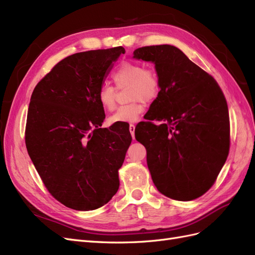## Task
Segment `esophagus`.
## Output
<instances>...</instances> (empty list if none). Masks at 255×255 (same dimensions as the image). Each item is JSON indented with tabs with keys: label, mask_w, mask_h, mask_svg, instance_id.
<instances>
[{
	"label": "esophagus",
	"mask_w": 255,
	"mask_h": 255,
	"mask_svg": "<svg viewBox=\"0 0 255 255\" xmlns=\"http://www.w3.org/2000/svg\"><path fill=\"white\" fill-rule=\"evenodd\" d=\"M128 129H129L130 135H132V137H133V139H135V126L134 125H129Z\"/></svg>",
	"instance_id": "esophagus-1"
}]
</instances>
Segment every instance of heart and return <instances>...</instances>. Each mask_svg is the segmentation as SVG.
Wrapping results in <instances>:
<instances>
[{
  "instance_id": "b5f03b06",
  "label": "heart",
  "mask_w": 255,
  "mask_h": 255,
  "mask_svg": "<svg viewBox=\"0 0 255 255\" xmlns=\"http://www.w3.org/2000/svg\"><path fill=\"white\" fill-rule=\"evenodd\" d=\"M113 79L117 86L128 85V98L132 102L118 107L111 117V125L116 123L135 122L144 111V103L156 99L159 95L160 82L158 75L153 70L145 69L139 63L126 61L113 73ZM98 100L103 109L112 111L115 107V88L111 85L103 84L99 88Z\"/></svg>"
}]
</instances>
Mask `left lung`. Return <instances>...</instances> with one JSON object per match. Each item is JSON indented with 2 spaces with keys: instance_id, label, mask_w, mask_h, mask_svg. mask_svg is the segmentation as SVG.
<instances>
[{
  "instance_id": "1",
  "label": "left lung",
  "mask_w": 255,
  "mask_h": 255,
  "mask_svg": "<svg viewBox=\"0 0 255 255\" xmlns=\"http://www.w3.org/2000/svg\"><path fill=\"white\" fill-rule=\"evenodd\" d=\"M133 58L151 61L160 82L136 139L146 150L154 185L164 196L190 201L210 189L230 149L226 98L212 76L170 44L134 51ZM153 120L159 121L158 126ZM148 138L144 145L142 138Z\"/></svg>"
}]
</instances>
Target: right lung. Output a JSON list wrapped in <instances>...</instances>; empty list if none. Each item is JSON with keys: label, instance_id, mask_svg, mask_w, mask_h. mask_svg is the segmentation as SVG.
<instances>
[{"label": "right lung", "instance_id": "1", "mask_svg": "<svg viewBox=\"0 0 255 255\" xmlns=\"http://www.w3.org/2000/svg\"><path fill=\"white\" fill-rule=\"evenodd\" d=\"M126 50L75 53L37 84L27 112L25 144L45 187L75 211L106 204L119 188L118 170L132 136L126 125L102 128L99 88Z\"/></svg>", "mask_w": 255, "mask_h": 255}]
</instances>
